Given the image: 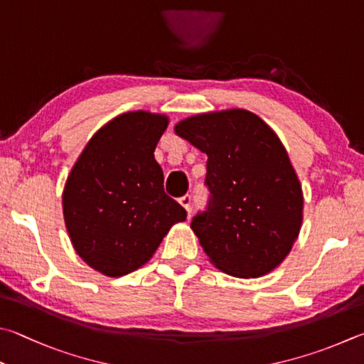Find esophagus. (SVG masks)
Instances as JSON below:
<instances>
[{"label":"esophagus","instance_id":"34e87169","mask_svg":"<svg viewBox=\"0 0 364 364\" xmlns=\"http://www.w3.org/2000/svg\"><path fill=\"white\" fill-rule=\"evenodd\" d=\"M178 202H180L181 207L189 213L191 211V196H183L181 199H178Z\"/></svg>","mask_w":364,"mask_h":364}]
</instances>
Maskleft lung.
Wrapping results in <instances>:
<instances>
[{
  "instance_id": "obj_1",
  "label": "left lung",
  "mask_w": 364,
  "mask_h": 364,
  "mask_svg": "<svg viewBox=\"0 0 364 364\" xmlns=\"http://www.w3.org/2000/svg\"><path fill=\"white\" fill-rule=\"evenodd\" d=\"M173 130L208 157L210 205L191 224L208 261L239 279L272 272L299 237L304 210L279 135L243 108L191 116Z\"/></svg>"
}]
</instances>
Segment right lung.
I'll return each mask as SVG.
<instances>
[{"instance_id":"add662e5","label":"right lung","mask_w":364,"mask_h":364,"mask_svg":"<svg viewBox=\"0 0 364 364\" xmlns=\"http://www.w3.org/2000/svg\"><path fill=\"white\" fill-rule=\"evenodd\" d=\"M167 114L138 109L98 129L65 181L63 220L71 245L97 272L111 279L144 266L171 226L186 220L164 193L154 149Z\"/></svg>"}]
</instances>
